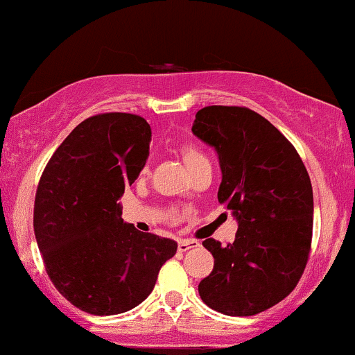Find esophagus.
Returning a JSON list of instances; mask_svg holds the SVG:
<instances>
[{"instance_id":"esophagus-1","label":"esophagus","mask_w":355,"mask_h":355,"mask_svg":"<svg viewBox=\"0 0 355 355\" xmlns=\"http://www.w3.org/2000/svg\"><path fill=\"white\" fill-rule=\"evenodd\" d=\"M196 247H200V242H198V240H179L178 242L179 252H186V250L196 249Z\"/></svg>"}]
</instances>
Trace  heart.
Wrapping results in <instances>:
<instances>
[{"label": "heart", "instance_id": "obj_1", "mask_svg": "<svg viewBox=\"0 0 355 355\" xmlns=\"http://www.w3.org/2000/svg\"><path fill=\"white\" fill-rule=\"evenodd\" d=\"M181 157H182V162L186 164V167H188L189 171H191L193 167H196L198 164L208 161L207 155H205L203 152L200 150V148L194 147V146H182V147H181ZM147 171H148L147 167H144L142 173L146 174Z\"/></svg>", "mask_w": 355, "mask_h": 355}]
</instances>
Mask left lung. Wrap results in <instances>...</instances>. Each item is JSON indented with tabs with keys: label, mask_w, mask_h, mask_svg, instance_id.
Segmentation results:
<instances>
[{
	"label": "left lung",
	"mask_w": 355,
	"mask_h": 355,
	"mask_svg": "<svg viewBox=\"0 0 355 355\" xmlns=\"http://www.w3.org/2000/svg\"><path fill=\"white\" fill-rule=\"evenodd\" d=\"M191 130L215 147L222 167L218 201L239 222L232 243L203 242L215 266L198 291L223 315H257L283 301L306 268L313 232L310 176L293 144L245 106H205Z\"/></svg>",
	"instance_id": "obj_1"
}]
</instances>
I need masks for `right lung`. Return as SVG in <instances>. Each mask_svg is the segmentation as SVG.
<instances>
[{"label":"right lung","instance_id":"right-lung-1","mask_svg":"<svg viewBox=\"0 0 355 355\" xmlns=\"http://www.w3.org/2000/svg\"><path fill=\"white\" fill-rule=\"evenodd\" d=\"M150 125L132 113L86 118L39 181L33 232L55 289L91 315L142 303L178 243L123 223L118 203L146 166Z\"/></svg>","mask_w":355,"mask_h":355}]
</instances>
